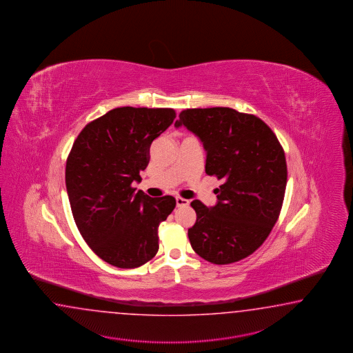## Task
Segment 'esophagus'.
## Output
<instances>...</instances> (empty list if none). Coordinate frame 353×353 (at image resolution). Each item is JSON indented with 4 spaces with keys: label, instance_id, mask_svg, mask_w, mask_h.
I'll return each instance as SVG.
<instances>
[{
    "label": "esophagus",
    "instance_id": "34e87169",
    "mask_svg": "<svg viewBox=\"0 0 353 353\" xmlns=\"http://www.w3.org/2000/svg\"><path fill=\"white\" fill-rule=\"evenodd\" d=\"M190 204V201L186 199H182V197H176V205L177 208H183V206H188Z\"/></svg>",
    "mask_w": 353,
    "mask_h": 353
}]
</instances>
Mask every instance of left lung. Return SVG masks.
Wrapping results in <instances>:
<instances>
[{
  "label": "left lung",
  "instance_id": "left-lung-1",
  "mask_svg": "<svg viewBox=\"0 0 353 353\" xmlns=\"http://www.w3.org/2000/svg\"><path fill=\"white\" fill-rule=\"evenodd\" d=\"M182 125L203 141L206 174L223 181L215 206L191 203V247L215 265L245 259L266 241L281 212L288 181L281 144L265 121L229 108L182 110L174 126Z\"/></svg>",
  "mask_w": 353,
  "mask_h": 353
}]
</instances>
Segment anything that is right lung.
Here are the masks:
<instances>
[{
	"instance_id": "right-lung-1",
	"label": "right lung",
	"mask_w": 353,
	"mask_h": 353,
	"mask_svg": "<svg viewBox=\"0 0 353 353\" xmlns=\"http://www.w3.org/2000/svg\"><path fill=\"white\" fill-rule=\"evenodd\" d=\"M173 109L117 108L88 123L65 163L72 214L88 247L119 268L147 263L159 248L158 227L173 212V196L135 192L152 141L171 125Z\"/></svg>"
}]
</instances>
